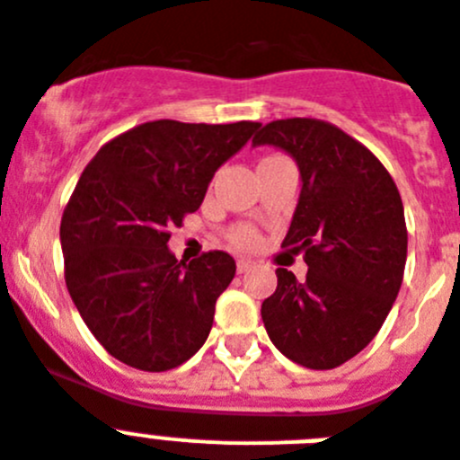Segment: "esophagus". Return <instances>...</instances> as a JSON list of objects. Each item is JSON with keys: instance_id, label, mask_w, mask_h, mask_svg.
Instances as JSON below:
<instances>
[{"instance_id": "obj_1", "label": "esophagus", "mask_w": 460, "mask_h": 460, "mask_svg": "<svg viewBox=\"0 0 460 460\" xmlns=\"http://www.w3.org/2000/svg\"><path fill=\"white\" fill-rule=\"evenodd\" d=\"M252 261H247V259H238V263H235V270H238V274H244V272H250L252 270Z\"/></svg>"}]
</instances>
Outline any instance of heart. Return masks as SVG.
<instances>
[{
	"label": "heart",
	"mask_w": 460,
	"mask_h": 460,
	"mask_svg": "<svg viewBox=\"0 0 460 460\" xmlns=\"http://www.w3.org/2000/svg\"><path fill=\"white\" fill-rule=\"evenodd\" d=\"M270 158H279V154H272V156H265L263 161H270ZM229 243L238 250H252L259 244V231L250 225H238L229 231Z\"/></svg>",
	"instance_id": "b5f03b06"
}]
</instances>
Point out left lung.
Returning a JSON list of instances; mask_svg holds the SVG:
<instances>
[{
  "mask_svg": "<svg viewBox=\"0 0 460 460\" xmlns=\"http://www.w3.org/2000/svg\"><path fill=\"white\" fill-rule=\"evenodd\" d=\"M297 161L302 192L281 247L304 252L297 281L277 268L261 306L270 341L308 370H333L379 333L404 279V204L384 163L336 124L274 119L252 140Z\"/></svg>",
  "mask_w": 460,
  "mask_h": 460,
  "instance_id": "8db88e82",
  "label": "left lung"
}]
</instances>
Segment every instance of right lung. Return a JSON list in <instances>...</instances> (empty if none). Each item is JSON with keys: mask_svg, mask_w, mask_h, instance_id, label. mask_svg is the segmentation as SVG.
<instances>
[{"mask_svg": "<svg viewBox=\"0 0 460 460\" xmlns=\"http://www.w3.org/2000/svg\"><path fill=\"white\" fill-rule=\"evenodd\" d=\"M259 127L154 119L85 165L61 217L66 286L85 327L124 366L172 370L208 338L235 261L213 250L186 265L167 240Z\"/></svg>", "mask_w": 460, "mask_h": 460, "instance_id": "add662e5", "label": "right lung"}]
</instances>
